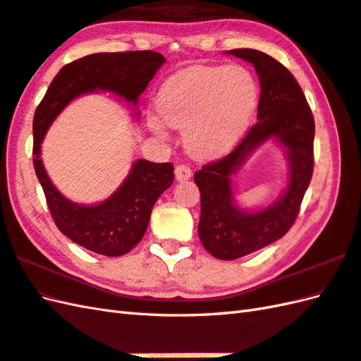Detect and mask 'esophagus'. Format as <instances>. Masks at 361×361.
Returning a JSON list of instances; mask_svg holds the SVG:
<instances>
[{
	"mask_svg": "<svg viewBox=\"0 0 361 361\" xmlns=\"http://www.w3.org/2000/svg\"><path fill=\"white\" fill-rule=\"evenodd\" d=\"M190 176H192V169H190L188 164H178L175 167V178L178 181L189 180Z\"/></svg>",
	"mask_w": 361,
	"mask_h": 361,
	"instance_id": "34e87169",
	"label": "esophagus"
}]
</instances>
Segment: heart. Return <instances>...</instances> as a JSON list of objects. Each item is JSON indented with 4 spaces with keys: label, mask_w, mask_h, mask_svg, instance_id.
<instances>
[{
    "label": "heart",
    "mask_w": 361,
    "mask_h": 361,
    "mask_svg": "<svg viewBox=\"0 0 361 361\" xmlns=\"http://www.w3.org/2000/svg\"><path fill=\"white\" fill-rule=\"evenodd\" d=\"M257 83L247 68L192 66L173 74L157 101L169 126L185 127V142L197 157L233 147L255 113Z\"/></svg>",
    "instance_id": "b5f03b06"
}]
</instances>
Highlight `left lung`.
<instances>
[{"mask_svg":"<svg viewBox=\"0 0 361 361\" xmlns=\"http://www.w3.org/2000/svg\"><path fill=\"white\" fill-rule=\"evenodd\" d=\"M229 54L255 65L262 90L256 124L228 155L206 163L194 175L202 198L198 235L214 257L224 260L247 256L288 233L301 209L315 163V121L293 74L265 52L243 48ZM268 137H278L289 150V188L279 202L262 212L245 213L232 202L228 176Z\"/></svg>","mask_w":361,"mask_h":361,"instance_id":"obj_1","label":"left lung"}]
</instances>
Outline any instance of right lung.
<instances>
[{
  "instance_id": "add662e5",
  "label": "right lung",
  "mask_w": 361,
  "mask_h": 361,
  "mask_svg": "<svg viewBox=\"0 0 361 361\" xmlns=\"http://www.w3.org/2000/svg\"><path fill=\"white\" fill-rule=\"evenodd\" d=\"M166 59L155 51L99 52L65 65L54 78L34 114V167L60 233L104 256H122L141 242L158 197L173 183L172 163L140 159L109 200L75 204L54 188L40 159V144L54 118L75 96L109 90L137 102Z\"/></svg>"
}]
</instances>
